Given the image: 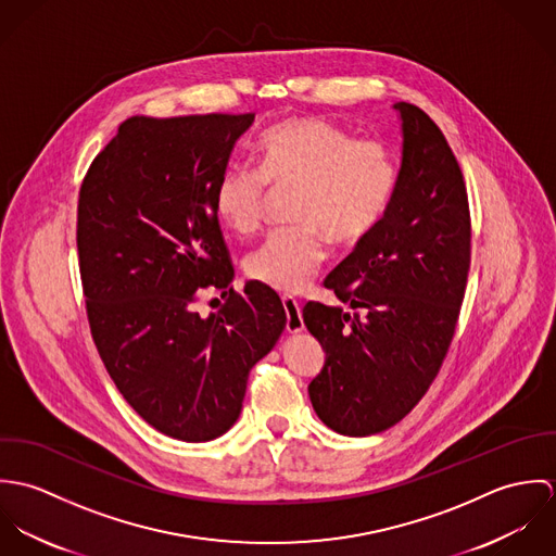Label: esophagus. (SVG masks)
<instances>
[{"instance_id":"34e87169","label":"esophagus","mask_w":556,"mask_h":556,"mask_svg":"<svg viewBox=\"0 0 556 556\" xmlns=\"http://www.w3.org/2000/svg\"><path fill=\"white\" fill-rule=\"evenodd\" d=\"M282 306H285V313H287V331H289V333H300V331H304L302 304H300L295 298L285 295V298H282Z\"/></svg>"}]
</instances>
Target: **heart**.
Listing matches in <instances>:
<instances>
[{"label": "heart", "instance_id": "heart-1", "mask_svg": "<svg viewBox=\"0 0 556 556\" xmlns=\"http://www.w3.org/2000/svg\"><path fill=\"white\" fill-rule=\"evenodd\" d=\"M256 170L229 166L216 181L214 210L241 238L261 229L269 188H295V227L271 233L245 261L250 280L282 293L304 291L327 261V239L340 245L370 236L394 190L396 162L381 141L353 137L320 117L269 128L254 150Z\"/></svg>", "mask_w": 556, "mask_h": 556}]
</instances>
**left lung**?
I'll return each mask as SVG.
<instances>
[{
  "instance_id": "obj_1",
  "label": "left lung",
  "mask_w": 556,
  "mask_h": 556,
  "mask_svg": "<svg viewBox=\"0 0 556 556\" xmlns=\"http://www.w3.org/2000/svg\"><path fill=\"white\" fill-rule=\"evenodd\" d=\"M394 109L402 159L392 203L325 278L351 311L304 306V323L325 351L311 402L325 426L346 437L392 428L428 392L454 338L471 263L458 160L419 106Z\"/></svg>"
}]
</instances>
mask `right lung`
<instances>
[{"instance_id": "obj_1", "label": "right lung", "mask_w": 556, "mask_h": 556, "mask_svg": "<svg viewBox=\"0 0 556 556\" xmlns=\"http://www.w3.org/2000/svg\"><path fill=\"white\" fill-rule=\"evenodd\" d=\"M252 122V113L128 117L80 186L77 245L96 349L128 404L186 443L238 421L252 366L287 325L274 289H231L214 210L216 181ZM205 288L228 302L201 318Z\"/></svg>"}]
</instances>
